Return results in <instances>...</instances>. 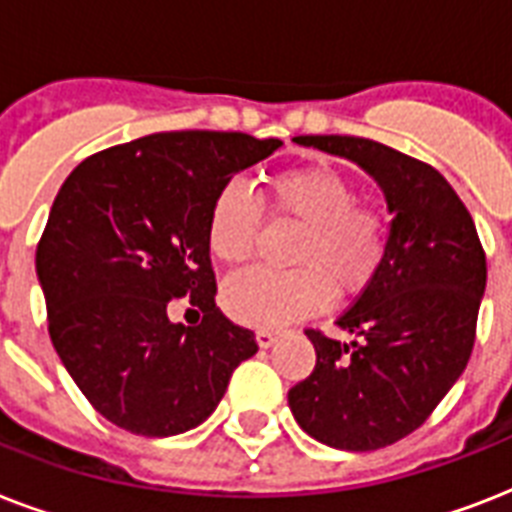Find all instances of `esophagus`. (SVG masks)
<instances>
[{
    "instance_id": "1",
    "label": "esophagus",
    "mask_w": 512,
    "mask_h": 512,
    "mask_svg": "<svg viewBox=\"0 0 512 512\" xmlns=\"http://www.w3.org/2000/svg\"><path fill=\"white\" fill-rule=\"evenodd\" d=\"M257 345H260V348H271L273 342H276V332H273V329H257Z\"/></svg>"
}]
</instances>
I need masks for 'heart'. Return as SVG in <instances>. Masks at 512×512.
I'll return each instance as SVG.
<instances>
[{"instance_id": "1", "label": "heart", "mask_w": 512, "mask_h": 512, "mask_svg": "<svg viewBox=\"0 0 512 512\" xmlns=\"http://www.w3.org/2000/svg\"><path fill=\"white\" fill-rule=\"evenodd\" d=\"M273 212L303 225L289 249L297 268H249L223 284L225 313L244 327H284L316 316L337 297L361 295L388 252V217L361 204L356 185L335 167L313 164L279 172L268 183ZM263 204L241 180L215 193L207 215V247L215 260L244 263L260 236Z\"/></svg>"}]
</instances>
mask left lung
Here are the masks:
<instances>
[{
    "label": "left lung",
    "instance_id": "1",
    "mask_svg": "<svg viewBox=\"0 0 512 512\" xmlns=\"http://www.w3.org/2000/svg\"><path fill=\"white\" fill-rule=\"evenodd\" d=\"M295 143L356 162L393 215L377 279L337 319L353 340L305 329L316 366L287 396L308 436L372 452L420 428L465 372L486 255L468 207L430 164L353 135H300Z\"/></svg>",
    "mask_w": 512,
    "mask_h": 512
}]
</instances>
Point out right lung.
<instances>
[{
    "instance_id": "obj_1",
    "label": "right lung",
    "mask_w": 512,
    "mask_h": 512,
    "mask_svg": "<svg viewBox=\"0 0 512 512\" xmlns=\"http://www.w3.org/2000/svg\"><path fill=\"white\" fill-rule=\"evenodd\" d=\"M281 140L156 132L84 159L52 201L36 247L47 329L84 398L108 422L177 436L215 412L255 332L225 319L207 247L215 193ZM205 316L172 325V299Z\"/></svg>"
}]
</instances>
